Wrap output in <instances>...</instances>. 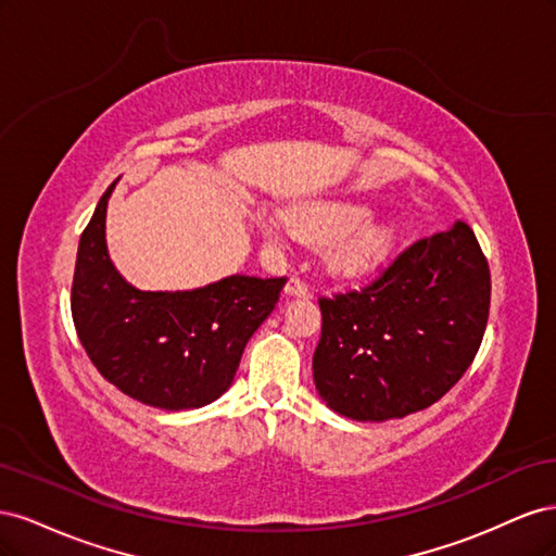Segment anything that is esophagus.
Returning <instances> with one entry per match:
<instances>
[{
	"mask_svg": "<svg viewBox=\"0 0 556 556\" xmlns=\"http://www.w3.org/2000/svg\"><path fill=\"white\" fill-rule=\"evenodd\" d=\"M285 294L288 296H296V299H308L311 292L304 282H301L299 278H290L288 285H285Z\"/></svg>",
	"mask_w": 556,
	"mask_h": 556,
	"instance_id": "1",
	"label": "esophagus"
}]
</instances>
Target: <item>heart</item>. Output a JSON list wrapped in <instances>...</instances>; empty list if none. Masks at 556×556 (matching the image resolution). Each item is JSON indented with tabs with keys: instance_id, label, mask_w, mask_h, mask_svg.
<instances>
[{
	"instance_id": "heart-1",
	"label": "heart",
	"mask_w": 556,
	"mask_h": 556,
	"mask_svg": "<svg viewBox=\"0 0 556 556\" xmlns=\"http://www.w3.org/2000/svg\"><path fill=\"white\" fill-rule=\"evenodd\" d=\"M376 211L352 201H308L290 213L257 217L266 243L285 245L294 237L323 245V264L336 278L371 276L396 250V229L374 223Z\"/></svg>"
}]
</instances>
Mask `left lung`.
I'll use <instances>...</instances> for the list:
<instances>
[{
    "instance_id": "1",
    "label": "left lung",
    "mask_w": 556,
    "mask_h": 556,
    "mask_svg": "<svg viewBox=\"0 0 556 556\" xmlns=\"http://www.w3.org/2000/svg\"><path fill=\"white\" fill-rule=\"evenodd\" d=\"M490 294V264L466 223L415 241L364 290L319 299V396L357 422L429 408L476 359Z\"/></svg>"
}]
</instances>
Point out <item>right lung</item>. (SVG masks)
Segmentation results:
<instances>
[{"label": "right lung", "instance_id": "1", "mask_svg": "<svg viewBox=\"0 0 556 556\" xmlns=\"http://www.w3.org/2000/svg\"><path fill=\"white\" fill-rule=\"evenodd\" d=\"M115 182L80 233L72 285L78 339L123 394L162 410L201 408L231 387L245 343L276 308L285 278L237 274L197 290H137L106 248Z\"/></svg>", "mask_w": 556, "mask_h": 556}]
</instances>
